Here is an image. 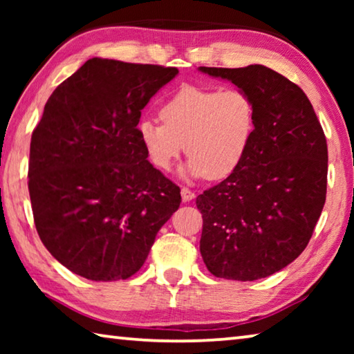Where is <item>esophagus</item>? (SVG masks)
Segmentation results:
<instances>
[{
	"label": "esophagus",
	"instance_id": "obj_1",
	"mask_svg": "<svg viewBox=\"0 0 354 354\" xmlns=\"http://www.w3.org/2000/svg\"><path fill=\"white\" fill-rule=\"evenodd\" d=\"M181 196H183V201L187 203V201H192V200L195 198V194H194V192H192L190 189L183 187V189H181Z\"/></svg>",
	"mask_w": 354,
	"mask_h": 354
}]
</instances>
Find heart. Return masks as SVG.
<instances>
[{"instance_id":"obj_1","label":"heart","mask_w":354,"mask_h":354,"mask_svg":"<svg viewBox=\"0 0 354 354\" xmlns=\"http://www.w3.org/2000/svg\"><path fill=\"white\" fill-rule=\"evenodd\" d=\"M162 123L143 118L137 136L149 162L169 171L183 151L184 175L217 181L230 176L247 154L256 129V106L242 88L185 86L160 107Z\"/></svg>"}]
</instances>
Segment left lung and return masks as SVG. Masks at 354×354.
<instances>
[{"mask_svg":"<svg viewBox=\"0 0 354 354\" xmlns=\"http://www.w3.org/2000/svg\"><path fill=\"white\" fill-rule=\"evenodd\" d=\"M198 70L231 81L256 106L254 136L241 165L196 198L203 261L217 278H267L303 253L320 218L325 134L304 92L274 70L259 64Z\"/></svg>","mask_w":354,"mask_h":354,"instance_id":"8db88e82","label":"left lung"}]
</instances>
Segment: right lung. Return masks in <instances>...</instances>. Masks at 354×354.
Returning <instances> with one entry per match:
<instances>
[{
	"mask_svg": "<svg viewBox=\"0 0 354 354\" xmlns=\"http://www.w3.org/2000/svg\"><path fill=\"white\" fill-rule=\"evenodd\" d=\"M175 67L93 57L59 84L31 137L28 187L40 241L92 281L140 270L178 211L179 187L149 164L142 109Z\"/></svg>",
	"mask_w": 354,
	"mask_h": 354,
	"instance_id": "add662e5",
	"label": "right lung"
}]
</instances>
